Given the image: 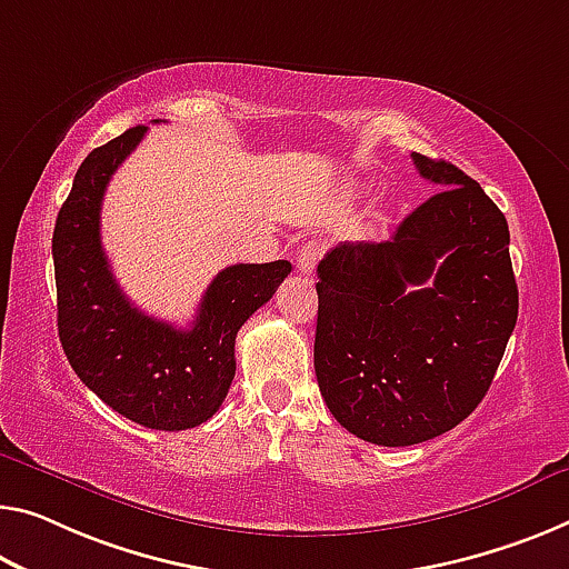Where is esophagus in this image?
I'll return each mask as SVG.
<instances>
[{"label": "esophagus", "mask_w": 569, "mask_h": 569, "mask_svg": "<svg viewBox=\"0 0 569 569\" xmlns=\"http://www.w3.org/2000/svg\"><path fill=\"white\" fill-rule=\"evenodd\" d=\"M322 254V247L318 241H308L305 247L297 251V269H300L302 274H310L315 264H318V259Z\"/></svg>", "instance_id": "34e87169"}]
</instances>
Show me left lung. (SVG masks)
<instances>
[{"label":"left lung","mask_w":569,"mask_h":569,"mask_svg":"<svg viewBox=\"0 0 569 569\" xmlns=\"http://www.w3.org/2000/svg\"><path fill=\"white\" fill-rule=\"evenodd\" d=\"M412 160L442 190L389 241L330 249L315 284L320 395L348 432L383 448L432 440L473 412L519 315L506 216L456 164Z\"/></svg>","instance_id":"8db88e82"}]
</instances>
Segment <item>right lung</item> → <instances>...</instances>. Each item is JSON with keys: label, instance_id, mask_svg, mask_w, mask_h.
Here are the masks:
<instances>
[{"label": "right lung", "instance_id": "obj_1", "mask_svg": "<svg viewBox=\"0 0 569 569\" xmlns=\"http://www.w3.org/2000/svg\"><path fill=\"white\" fill-rule=\"evenodd\" d=\"M139 124L86 157L52 231L58 336L96 397L150 430L178 432L211 419L236 373V333L292 272L284 259L218 272L190 328L144 315L113 279L101 247V200L111 174L142 142Z\"/></svg>", "mask_w": 569, "mask_h": 569}]
</instances>
